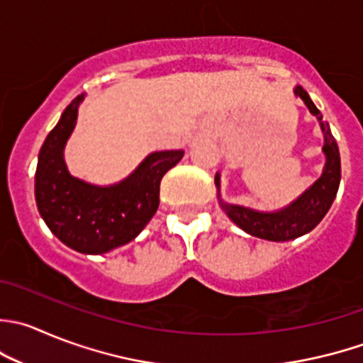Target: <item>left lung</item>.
Wrapping results in <instances>:
<instances>
[{
	"instance_id": "obj_1",
	"label": "left lung",
	"mask_w": 363,
	"mask_h": 363,
	"mask_svg": "<svg viewBox=\"0 0 363 363\" xmlns=\"http://www.w3.org/2000/svg\"><path fill=\"white\" fill-rule=\"evenodd\" d=\"M294 94L303 101L308 111L318 117L323 135H325L323 152L326 156V164L323 168L321 177L300 199L294 200L286 209L275 211V213H262V211H253L248 207L234 206V203H225L220 199L221 209L239 228L255 238L267 239V241H291V239H296L311 232L328 213L340 184V154L328 124L323 121L321 111L315 108L303 88L296 86ZM214 182L220 189V174H216Z\"/></svg>"
}]
</instances>
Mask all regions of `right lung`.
Segmentation results:
<instances>
[{"instance_id": "obj_1", "label": "right lung", "mask_w": 363, "mask_h": 363, "mask_svg": "<svg viewBox=\"0 0 363 363\" xmlns=\"http://www.w3.org/2000/svg\"><path fill=\"white\" fill-rule=\"evenodd\" d=\"M77 96L60 117L38 152L35 200L49 230L81 253H106L133 241L160 207V182L184 156V150L152 152L140 167L113 186H96L74 177L63 149L74 131Z\"/></svg>"}]
</instances>
